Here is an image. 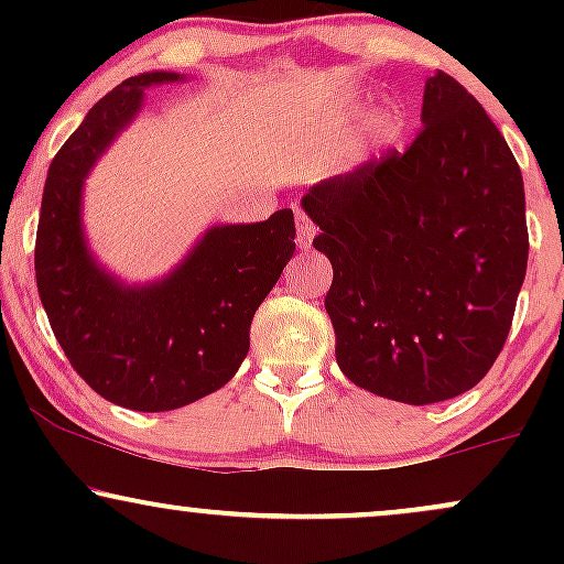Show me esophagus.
I'll return each instance as SVG.
<instances>
[{
	"label": "esophagus",
	"mask_w": 564,
	"mask_h": 564,
	"mask_svg": "<svg viewBox=\"0 0 564 564\" xmlns=\"http://www.w3.org/2000/svg\"><path fill=\"white\" fill-rule=\"evenodd\" d=\"M296 228H300V246L302 249H310L315 238V225L310 223V217L304 212H296Z\"/></svg>",
	"instance_id": "obj_1"
}]
</instances>
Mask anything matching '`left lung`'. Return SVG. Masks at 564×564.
<instances>
[{"instance_id":"1","label":"left lung","mask_w":564,"mask_h":564,"mask_svg":"<svg viewBox=\"0 0 564 564\" xmlns=\"http://www.w3.org/2000/svg\"><path fill=\"white\" fill-rule=\"evenodd\" d=\"M422 132L313 185L332 260L326 313L352 384L408 405L471 390L507 341L528 270L522 172L453 76L426 79Z\"/></svg>"}]
</instances>
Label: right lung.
<instances>
[{
    "mask_svg": "<svg viewBox=\"0 0 564 564\" xmlns=\"http://www.w3.org/2000/svg\"><path fill=\"white\" fill-rule=\"evenodd\" d=\"M153 70L121 82L63 142L44 183L36 289L57 345L97 394L132 411H174L232 379L249 352L251 318L294 254V212L206 230L177 270L151 286L113 281L82 232L87 172L142 106Z\"/></svg>",
    "mask_w": 564,
    "mask_h": 564,
    "instance_id": "right-lung-1",
    "label": "right lung"
}]
</instances>
